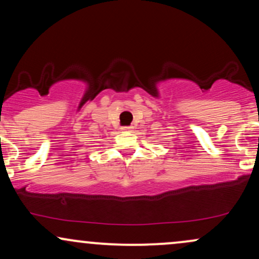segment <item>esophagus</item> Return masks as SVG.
<instances>
[{
    "label": "esophagus",
    "instance_id": "1",
    "mask_svg": "<svg viewBox=\"0 0 259 259\" xmlns=\"http://www.w3.org/2000/svg\"><path fill=\"white\" fill-rule=\"evenodd\" d=\"M121 130H123V132H132L133 126H132V125H129V126H121Z\"/></svg>",
    "mask_w": 259,
    "mask_h": 259
}]
</instances>
